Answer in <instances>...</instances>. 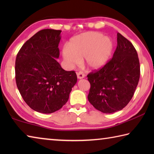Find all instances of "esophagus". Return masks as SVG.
<instances>
[{"label":"esophagus","instance_id":"esophagus-1","mask_svg":"<svg viewBox=\"0 0 154 154\" xmlns=\"http://www.w3.org/2000/svg\"><path fill=\"white\" fill-rule=\"evenodd\" d=\"M77 78H78V79H83V78H84V77H85V74L82 71L78 72L77 73Z\"/></svg>","mask_w":154,"mask_h":154}]
</instances>
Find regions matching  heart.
I'll return each mask as SVG.
<instances>
[{"label":"heart","instance_id":"b5f03b06","mask_svg":"<svg viewBox=\"0 0 154 154\" xmlns=\"http://www.w3.org/2000/svg\"><path fill=\"white\" fill-rule=\"evenodd\" d=\"M111 39L97 32H87L72 38L63 50L65 60L71 65L79 64L85 57L90 69H98L107 63L113 51Z\"/></svg>","mask_w":154,"mask_h":154}]
</instances>
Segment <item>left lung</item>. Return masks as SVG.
<instances>
[{
    "instance_id": "1",
    "label": "left lung",
    "mask_w": 154,
    "mask_h": 154,
    "mask_svg": "<svg viewBox=\"0 0 154 154\" xmlns=\"http://www.w3.org/2000/svg\"><path fill=\"white\" fill-rule=\"evenodd\" d=\"M117 36L118 45L113 58L101 69L87 75L90 83L88 100L105 113L120 111L128 104L140 77L137 50L120 33Z\"/></svg>"
}]
</instances>
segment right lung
<instances>
[{
    "instance_id": "1",
    "label": "right lung",
    "mask_w": 154,
    "mask_h": 154,
    "mask_svg": "<svg viewBox=\"0 0 154 154\" xmlns=\"http://www.w3.org/2000/svg\"><path fill=\"white\" fill-rule=\"evenodd\" d=\"M61 32L38 31L22 45L15 60V81L20 94L31 109L39 113L60 109L77 81L74 71H65L56 60Z\"/></svg>"
}]
</instances>
